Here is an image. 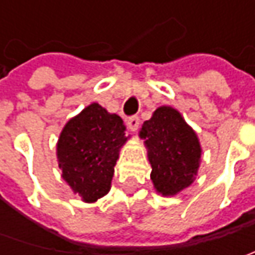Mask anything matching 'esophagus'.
Masks as SVG:
<instances>
[{"label":"esophagus","mask_w":255,"mask_h":255,"mask_svg":"<svg viewBox=\"0 0 255 255\" xmlns=\"http://www.w3.org/2000/svg\"><path fill=\"white\" fill-rule=\"evenodd\" d=\"M139 122H140V121H139L137 116H130V118L128 119V128H129L132 132H134V130L139 128Z\"/></svg>","instance_id":"1"}]
</instances>
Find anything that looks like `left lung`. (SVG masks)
<instances>
[{
	"instance_id": "8db88e82",
	"label": "left lung",
	"mask_w": 255,
	"mask_h": 255,
	"mask_svg": "<svg viewBox=\"0 0 255 255\" xmlns=\"http://www.w3.org/2000/svg\"><path fill=\"white\" fill-rule=\"evenodd\" d=\"M140 136L146 139L150 177L157 193L174 196L189 187L199 170L201 147L180 113L170 106L156 109L143 123Z\"/></svg>"
}]
</instances>
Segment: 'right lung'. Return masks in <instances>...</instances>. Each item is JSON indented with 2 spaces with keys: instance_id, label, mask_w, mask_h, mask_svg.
I'll list each match as a JSON object with an SVG mask.
<instances>
[{
  "instance_id": "obj_1",
  "label": "right lung",
  "mask_w": 255,
  "mask_h": 255,
  "mask_svg": "<svg viewBox=\"0 0 255 255\" xmlns=\"http://www.w3.org/2000/svg\"><path fill=\"white\" fill-rule=\"evenodd\" d=\"M121 116L92 103L65 125L56 154L62 177L82 200L93 203L109 189L119 157L128 140Z\"/></svg>"
}]
</instances>
